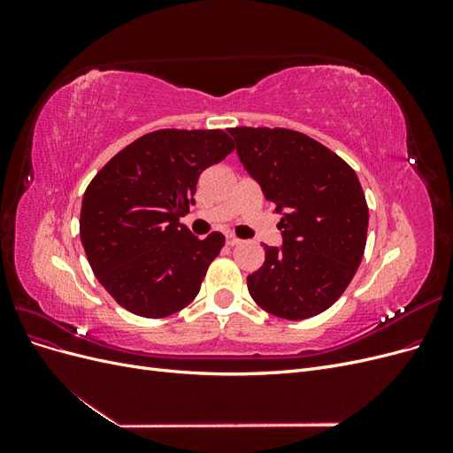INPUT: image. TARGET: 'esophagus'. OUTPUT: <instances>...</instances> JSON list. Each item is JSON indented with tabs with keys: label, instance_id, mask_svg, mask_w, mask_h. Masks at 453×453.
Wrapping results in <instances>:
<instances>
[{
	"label": "esophagus",
	"instance_id": "1",
	"mask_svg": "<svg viewBox=\"0 0 453 453\" xmlns=\"http://www.w3.org/2000/svg\"><path fill=\"white\" fill-rule=\"evenodd\" d=\"M242 240H238L236 236H232V234H228L226 236V245H230V248H234V245H238Z\"/></svg>",
	"mask_w": 453,
	"mask_h": 453
}]
</instances>
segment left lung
<instances>
[{"label": "left lung", "instance_id": "left-lung-1", "mask_svg": "<svg viewBox=\"0 0 453 453\" xmlns=\"http://www.w3.org/2000/svg\"><path fill=\"white\" fill-rule=\"evenodd\" d=\"M243 170L281 215L283 243L265 245L248 289L265 311L308 319L331 308L357 272L368 208L359 177L308 135L287 128H228Z\"/></svg>", "mask_w": 453, "mask_h": 453}]
</instances>
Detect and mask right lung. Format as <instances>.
Here are the masks:
<instances>
[{"instance_id":"add662e5","label":"right lung","mask_w":453,"mask_h":453,"mask_svg":"<svg viewBox=\"0 0 453 453\" xmlns=\"http://www.w3.org/2000/svg\"><path fill=\"white\" fill-rule=\"evenodd\" d=\"M234 150L223 130H157L96 173L81 205V242L94 276L142 318H166L195 300L221 232L198 240L180 219L200 173Z\"/></svg>"}]
</instances>
